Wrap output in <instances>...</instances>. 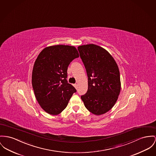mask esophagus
<instances>
[{"label":"esophagus","instance_id":"1","mask_svg":"<svg viewBox=\"0 0 156 156\" xmlns=\"http://www.w3.org/2000/svg\"><path fill=\"white\" fill-rule=\"evenodd\" d=\"M73 86L76 89H77V84H74Z\"/></svg>","mask_w":156,"mask_h":156}]
</instances>
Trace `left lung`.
I'll list each match as a JSON object with an SVG mask.
<instances>
[{
  "label": "left lung",
  "instance_id": "left-lung-1",
  "mask_svg": "<svg viewBox=\"0 0 156 156\" xmlns=\"http://www.w3.org/2000/svg\"><path fill=\"white\" fill-rule=\"evenodd\" d=\"M88 77L87 93L81 96L86 109L96 115L111 110L120 94L118 66L104 48L90 44L78 47Z\"/></svg>",
  "mask_w": 156,
  "mask_h": 156
}]
</instances>
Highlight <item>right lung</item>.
Returning a JSON list of instances; mask_svg holds the SVG:
<instances>
[{"label": "right lung", "instance_id": "add662e5", "mask_svg": "<svg viewBox=\"0 0 156 156\" xmlns=\"http://www.w3.org/2000/svg\"><path fill=\"white\" fill-rule=\"evenodd\" d=\"M79 57L75 47L65 45L47 47L38 55L33 67L32 85L38 104L47 113L60 114L76 92L66 78L69 65Z\"/></svg>", "mask_w": 156, "mask_h": 156}]
</instances>
